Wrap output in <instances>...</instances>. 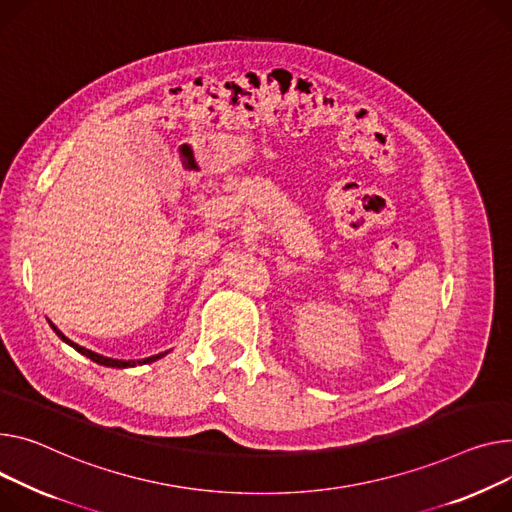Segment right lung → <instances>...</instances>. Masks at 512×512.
Instances as JSON below:
<instances>
[{
    "label": "right lung",
    "mask_w": 512,
    "mask_h": 512,
    "mask_svg": "<svg viewBox=\"0 0 512 512\" xmlns=\"http://www.w3.org/2000/svg\"><path fill=\"white\" fill-rule=\"evenodd\" d=\"M49 325L53 327V331L63 339L65 344H70L74 350H78L80 354H84V356H88L90 360H94V362H98V364H102V366H113V368H127V366H135V364H148V362H154V360H158V358H162L164 354H156V356H150V358H144V360H115V358H107V356H100V354H96V352H92V350H86V348H82V346H78V344H74L72 339H67L51 321H49Z\"/></svg>",
    "instance_id": "add662e5"
}]
</instances>
